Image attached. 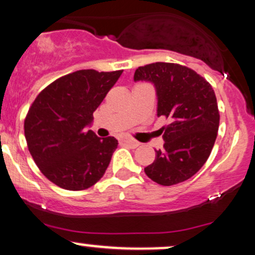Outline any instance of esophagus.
I'll return each mask as SVG.
<instances>
[{"mask_svg":"<svg viewBox=\"0 0 255 255\" xmlns=\"http://www.w3.org/2000/svg\"><path fill=\"white\" fill-rule=\"evenodd\" d=\"M121 144H122V145L132 147V149H134V147H137L138 145H139V143H138L137 140L131 139V138H122Z\"/></svg>","mask_w":255,"mask_h":255,"instance_id":"34e87169","label":"esophagus"}]
</instances>
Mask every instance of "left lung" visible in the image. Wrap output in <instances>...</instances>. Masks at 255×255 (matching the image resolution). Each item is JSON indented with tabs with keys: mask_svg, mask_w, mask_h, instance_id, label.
Instances as JSON below:
<instances>
[{
	"mask_svg": "<svg viewBox=\"0 0 255 255\" xmlns=\"http://www.w3.org/2000/svg\"><path fill=\"white\" fill-rule=\"evenodd\" d=\"M134 81H151L157 93V116L170 124L163 127L164 145L144 171L161 185L187 181L202 168L218 136L220 113L212 85L191 68L171 62L138 67Z\"/></svg>",
	"mask_w": 255,
	"mask_h": 255,
	"instance_id": "obj_1",
	"label": "left lung"
}]
</instances>
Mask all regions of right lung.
Returning <instances> with one entry per match:
<instances>
[{"label":"right lung","instance_id":"right-lung-1","mask_svg":"<svg viewBox=\"0 0 255 255\" xmlns=\"http://www.w3.org/2000/svg\"><path fill=\"white\" fill-rule=\"evenodd\" d=\"M122 73L80 70L64 75L41 91L28 110V150L40 171L58 187L84 190L105 174L118 140L102 139L86 127Z\"/></svg>","mask_w":255,"mask_h":255}]
</instances>
